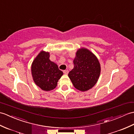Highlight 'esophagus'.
<instances>
[{
	"mask_svg": "<svg viewBox=\"0 0 134 134\" xmlns=\"http://www.w3.org/2000/svg\"><path fill=\"white\" fill-rule=\"evenodd\" d=\"M63 72H64V74H66V75H67L68 74V70H64L63 71Z\"/></svg>",
	"mask_w": 134,
	"mask_h": 134,
	"instance_id": "obj_1",
	"label": "esophagus"
}]
</instances>
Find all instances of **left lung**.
<instances>
[{"label":"left lung","mask_w":134,"mask_h":134,"mask_svg":"<svg viewBox=\"0 0 134 134\" xmlns=\"http://www.w3.org/2000/svg\"><path fill=\"white\" fill-rule=\"evenodd\" d=\"M73 63L74 68L68 76L75 88L82 92L92 88L97 83L101 71L96 55L87 48H80L76 52Z\"/></svg>","instance_id":"8db88e82"}]
</instances>
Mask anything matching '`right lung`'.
<instances>
[{
  "label": "right lung",
  "mask_w": 134,
  "mask_h": 134,
  "mask_svg": "<svg viewBox=\"0 0 134 134\" xmlns=\"http://www.w3.org/2000/svg\"><path fill=\"white\" fill-rule=\"evenodd\" d=\"M31 74L36 86L43 91H49L56 88L63 73L57 64L49 60V53L42 50L32 62Z\"/></svg>",
  "instance_id": "obj_1"
}]
</instances>
